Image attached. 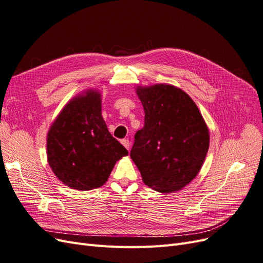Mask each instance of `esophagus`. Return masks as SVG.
<instances>
[{"label":"esophagus","mask_w":263,"mask_h":263,"mask_svg":"<svg viewBox=\"0 0 263 263\" xmlns=\"http://www.w3.org/2000/svg\"><path fill=\"white\" fill-rule=\"evenodd\" d=\"M121 143H122V145L126 148V149H130V142H129V140H126V139H124V140H122L121 141Z\"/></svg>","instance_id":"esophagus-1"}]
</instances>
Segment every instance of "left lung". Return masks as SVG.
<instances>
[{
  "label": "left lung",
  "mask_w": 263,
  "mask_h": 263,
  "mask_svg": "<svg viewBox=\"0 0 263 263\" xmlns=\"http://www.w3.org/2000/svg\"><path fill=\"white\" fill-rule=\"evenodd\" d=\"M144 126L130 156L147 187L160 193L181 190L200 173L210 131L192 98L171 84L137 86Z\"/></svg>",
  "instance_id": "left-lung-1"
}]
</instances>
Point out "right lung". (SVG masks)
<instances>
[{
	"instance_id": "1",
	"label": "right lung",
	"mask_w": 263,
	"mask_h": 263,
	"mask_svg": "<svg viewBox=\"0 0 263 263\" xmlns=\"http://www.w3.org/2000/svg\"><path fill=\"white\" fill-rule=\"evenodd\" d=\"M128 155L101 116V94L88 88L73 97L47 134L50 168L71 189L88 191L108 180L116 163Z\"/></svg>"
}]
</instances>
